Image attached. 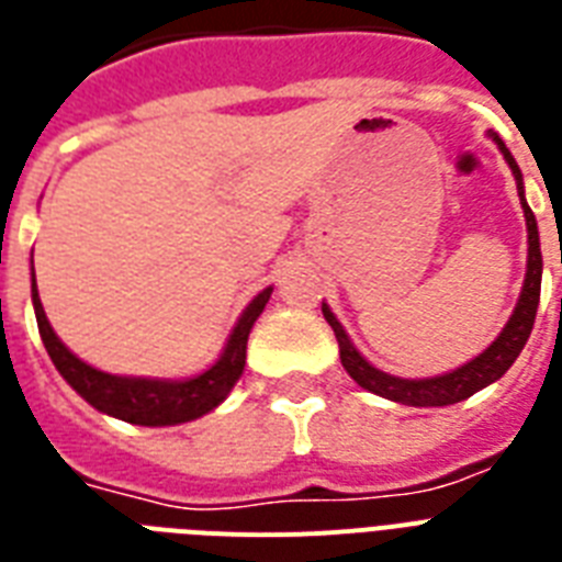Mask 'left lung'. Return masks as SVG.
<instances>
[{"mask_svg":"<svg viewBox=\"0 0 562 562\" xmlns=\"http://www.w3.org/2000/svg\"><path fill=\"white\" fill-rule=\"evenodd\" d=\"M493 142L499 145L502 156L510 165L516 177V188H519V196H522V173H519V165L514 161L510 150L505 147L499 136H493ZM522 211H525V226H528V272H525L522 295L516 302L514 316L508 318V325L496 336V342L487 348L484 353H479L475 359H470L467 366L456 368L450 374L429 376V380H401V376L383 374L380 368L368 366L366 359L359 357V351L351 345L348 334L342 330V325L336 322V316L330 313L327 304H322V313H325L327 325L334 327L336 342H339V357H342L345 371L357 380L362 389L380 394V397H389L394 403H406V406H450V403L467 401L470 394H475L484 385H491L493 380H499L514 359L519 357V351L528 342L531 336L533 318H537V304H540V281H542V255H540V232H537V220H533V211L528 209L522 196Z\"/></svg>","mask_w":562,"mask_h":562,"instance_id":"1","label":"left lung"}]
</instances>
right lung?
<instances>
[{
  "label": "right lung",
  "mask_w": 562,
  "mask_h": 562,
  "mask_svg": "<svg viewBox=\"0 0 562 562\" xmlns=\"http://www.w3.org/2000/svg\"><path fill=\"white\" fill-rule=\"evenodd\" d=\"M34 281V278H31ZM34 313H37V327L46 345L54 368L60 371L63 380L75 389L87 403L103 412V415L121 417L127 424L138 426H173L203 417L214 406L226 401L237 376L244 374L246 366V342L252 330L255 318L263 313L272 286L252 299V304L244 310V316L237 318L235 330L228 336L226 351L209 371L191 376V380H145V376H115L103 374L98 368L80 362L66 345L57 339L46 318V310L40 304L37 281H34Z\"/></svg>",
  "instance_id": "add662e5"
}]
</instances>
